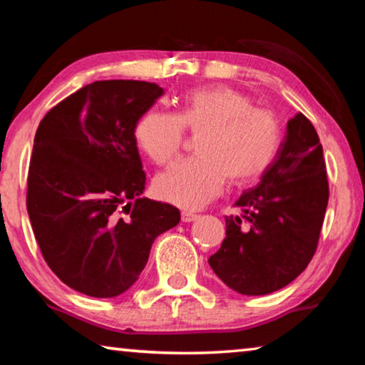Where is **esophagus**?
I'll return each instance as SVG.
<instances>
[{
    "label": "esophagus",
    "mask_w": 365,
    "mask_h": 365,
    "mask_svg": "<svg viewBox=\"0 0 365 365\" xmlns=\"http://www.w3.org/2000/svg\"><path fill=\"white\" fill-rule=\"evenodd\" d=\"M196 219H197V214H195V212H190V211L182 212V220L183 222H193Z\"/></svg>",
    "instance_id": "1"
}]
</instances>
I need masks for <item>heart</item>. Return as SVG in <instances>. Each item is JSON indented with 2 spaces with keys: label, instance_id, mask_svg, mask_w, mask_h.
Listing matches in <instances>:
<instances>
[{
  "label": "heart",
  "instance_id": "b5f03b06",
  "mask_svg": "<svg viewBox=\"0 0 365 365\" xmlns=\"http://www.w3.org/2000/svg\"><path fill=\"white\" fill-rule=\"evenodd\" d=\"M185 128L201 133L197 156L160 174L154 188L160 200L195 209L220 193L227 177L235 183L262 175L279 153L280 123L274 113L227 86L195 90L177 114L148 110L135 127L140 150L154 164L168 165L185 143Z\"/></svg>",
  "mask_w": 365,
  "mask_h": 365
}]
</instances>
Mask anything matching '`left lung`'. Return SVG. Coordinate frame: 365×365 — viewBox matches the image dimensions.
Instances as JSON below:
<instances>
[{
  "label": "left lung",
  "mask_w": 365,
  "mask_h": 365,
  "mask_svg": "<svg viewBox=\"0 0 365 365\" xmlns=\"http://www.w3.org/2000/svg\"><path fill=\"white\" fill-rule=\"evenodd\" d=\"M329 205L324 150L304 114L287 135L257 187L240 196L238 215L225 217V238L209 257L235 292L261 296L292 283L316 255Z\"/></svg>",
  "instance_id": "obj_1"
}]
</instances>
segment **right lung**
<instances>
[{"label": "right lung", "instance_id": "right-lung-1", "mask_svg": "<svg viewBox=\"0 0 365 365\" xmlns=\"http://www.w3.org/2000/svg\"><path fill=\"white\" fill-rule=\"evenodd\" d=\"M163 93L140 80L93 82L49 109L36 128L27 212L43 259L76 292H127L156 237L180 222L175 206L140 196L146 174L135 127Z\"/></svg>", "mask_w": 365, "mask_h": 365}]
</instances>
